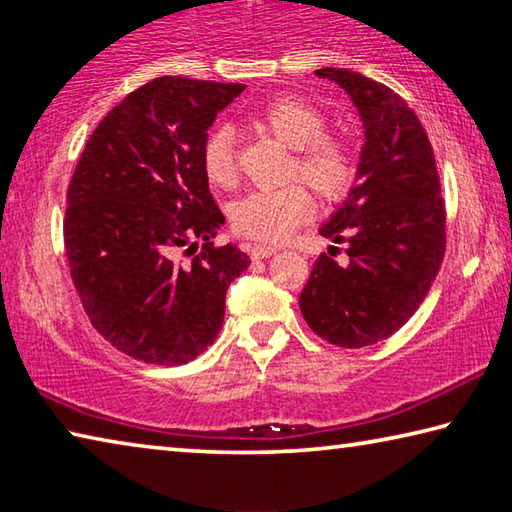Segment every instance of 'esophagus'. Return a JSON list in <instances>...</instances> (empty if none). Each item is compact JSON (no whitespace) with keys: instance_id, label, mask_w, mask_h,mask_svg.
Here are the masks:
<instances>
[{"instance_id":"obj_1","label":"esophagus","mask_w":512,"mask_h":512,"mask_svg":"<svg viewBox=\"0 0 512 512\" xmlns=\"http://www.w3.org/2000/svg\"><path fill=\"white\" fill-rule=\"evenodd\" d=\"M275 250H277L275 246H259V244H255V246H250V257H253V259H264V257H271Z\"/></svg>"}]
</instances>
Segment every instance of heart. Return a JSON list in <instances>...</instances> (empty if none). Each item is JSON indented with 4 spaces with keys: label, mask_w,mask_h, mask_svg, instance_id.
<instances>
[{
    "label": "heart",
    "mask_w": 512,
    "mask_h": 512,
    "mask_svg": "<svg viewBox=\"0 0 512 512\" xmlns=\"http://www.w3.org/2000/svg\"><path fill=\"white\" fill-rule=\"evenodd\" d=\"M250 119L293 149L289 178H302L327 203L341 201L357 180L359 162L352 146L327 135V119L314 103L300 97H275L259 106ZM201 167L216 187L237 180L235 128L216 124L201 142ZM314 212V198L300 183L277 189H255L230 207L235 232L250 239L282 241Z\"/></svg>",
    "instance_id": "1"
}]
</instances>
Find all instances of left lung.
Returning a JSON list of instances; mask_svg holds the SVG:
<instances>
[{
  "instance_id": "left-lung-1",
  "label": "left lung",
  "mask_w": 512,
  "mask_h": 512,
  "mask_svg": "<svg viewBox=\"0 0 512 512\" xmlns=\"http://www.w3.org/2000/svg\"><path fill=\"white\" fill-rule=\"evenodd\" d=\"M350 94L366 128L359 183L320 235L345 244L348 264L316 259L300 293L307 325L339 348L395 334L427 298L445 257V201L420 119L400 94L350 69H316Z\"/></svg>"
}]
</instances>
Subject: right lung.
Masks as SVG:
<instances>
[{"label": "right lung", "mask_w": 512, "mask_h": 512, "mask_svg": "<svg viewBox=\"0 0 512 512\" xmlns=\"http://www.w3.org/2000/svg\"><path fill=\"white\" fill-rule=\"evenodd\" d=\"M241 83L160 76L94 128L67 187L65 253L92 327L112 348L183 366L214 343L230 282L250 257L214 246L225 216L201 142ZM194 238L206 241L195 253ZM188 246L189 263L177 259Z\"/></svg>", "instance_id": "right-lung-1"}]
</instances>
